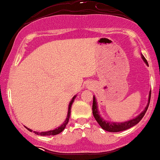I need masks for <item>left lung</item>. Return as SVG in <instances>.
I'll use <instances>...</instances> for the list:
<instances>
[{
  "label": "left lung",
  "instance_id": "left-lung-1",
  "mask_svg": "<svg viewBox=\"0 0 160 160\" xmlns=\"http://www.w3.org/2000/svg\"><path fill=\"white\" fill-rule=\"evenodd\" d=\"M142 57L143 60H144L145 63H146L147 65H148V61L146 60V58H144V56H141ZM150 96H151V91L150 92L149 94V99H148V105H147L146 108L144 109V111L142 112V113H140L136 118L133 119V120H131L129 121H127V122H107L102 117H100L99 115L98 111V107H97V103L96 101H95V96L93 97V103H92V113L93 116H94L95 120L98 122V123L100 125V126L102 127L103 129L106 130L108 132H121V131H124V130L128 129V128L132 127V126L136 125L137 123H138L140 122L141 119L144 117V116L146 113L147 111H148V108L149 107V104H150Z\"/></svg>",
  "mask_w": 160,
  "mask_h": 160
}]
</instances>
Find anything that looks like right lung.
I'll return each mask as SVG.
<instances>
[{"mask_svg": "<svg viewBox=\"0 0 160 160\" xmlns=\"http://www.w3.org/2000/svg\"><path fill=\"white\" fill-rule=\"evenodd\" d=\"M75 97H76V95H75L74 97H73L72 100L71 101V102H70L69 104V107H68V116H67V118H66V120L65 122H64V123L61 126H59L58 128H56V129L54 130H50V131H48V132H34V133L37 134V135H42V136H46V135H56L57 134H59L60 132H62V131H63L64 129H65L66 125L68 124V120H69V118H70V115H71V105H72V103L73 102H74ZM26 128L28 131L30 132H32V129H30V128Z\"/></svg>", "mask_w": 160, "mask_h": 160, "instance_id": "obj_1", "label": "right lung"}]
</instances>
